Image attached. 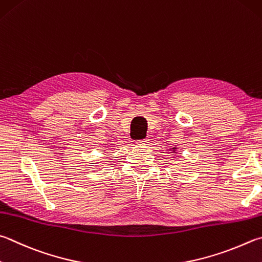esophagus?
Returning <instances> with one entry per match:
<instances>
[{
    "label": "esophagus",
    "instance_id": "1",
    "mask_svg": "<svg viewBox=\"0 0 262 262\" xmlns=\"http://www.w3.org/2000/svg\"><path fill=\"white\" fill-rule=\"evenodd\" d=\"M149 141H150L149 139H143V140H139V141L136 142V143L139 144V145H143L144 146V145H147V143H149Z\"/></svg>",
    "mask_w": 262,
    "mask_h": 262
}]
</instances>
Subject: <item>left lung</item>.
<instances>
[{"label":"left lung","mask_w":262,"mask_h":262,"mask_svg":"<svg viewBox=\"0 0 262 262\" xmlns=\"http://www.w3.org/2000/svg\"><path fill=\"white\" fill-rule=\"evenodd\" d=\"M172 149H173V152H175V150H177V147H172Z\"/></svg>","instance_id":"1"}]
</instances>
